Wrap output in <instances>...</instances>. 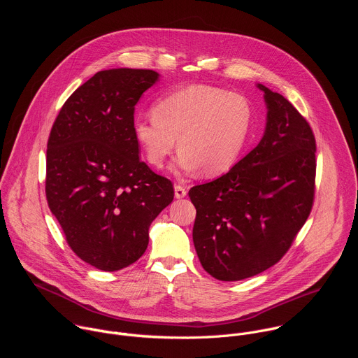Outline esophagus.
Returning a JSON list of instances; mask_svg holds the SVG:
<instances>
[{
    "label": "esophagus",
    "instance_id": "obj_1",
    "mask_svg": "<svg viewBox=\"0 0 358 358\" xmlns=\"http://www.w3.org/2000/svg\"><path fill=\"white\" fill-rule=\"evenodd\" d=\"M185 195H187V189H185L182 185H176V187H174V196H176L177 199L184 198Z\"/></svg>",
    "mask_w": 358,
    "mask_h": 358
}]
</instances>
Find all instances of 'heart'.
Wrapping results in <instances>:
<instances>
[{
	"label": "heart",
	"instance_id": "heart-1",
	"mask_svg": "<svg viewBox=\"0 0 358 358\" xmlns=\"http://www.w3.org/2000/svg\"><path fill=\"white\" fill-rule=\"evenodd\" d=\"M152 113L134 119V138L155 167L164 164L178 138L181 150L171 166L177 174L227 173L236 163L252 123L245 97L214 86L173 92L157 100Z\"/></svg>",
	"mask_w": 358,
	"mask_h": 358
}]
</instances>
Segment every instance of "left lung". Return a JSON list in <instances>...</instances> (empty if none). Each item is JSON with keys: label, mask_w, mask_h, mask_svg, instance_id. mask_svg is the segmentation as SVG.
Masks as SVG:
<instances>
[{"label": "left lung", "mask_w": 358, "mask_h": 358, "mask_svg": "<svg viewBox=\"0 0 358 358\" xmlns=\"http://www.w3.org/2000/svg\"><path fill=\"white\" fill-rule=\"evenodd\" d=\"M265 133L222 177L195 185L192 241L211 276L236 282L258 275L287 252L315 196L316 140L306 119L262 83Z\"/></svg>", "instance_id": "left-lung-1"}]
</instances>
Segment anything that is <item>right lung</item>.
Segmentation results:
<instances>
[{"label":"right lung","mask_w":358,"mask_h":358,"mask_svg":"<svg viewBox=\"0 0 358 358\" xmlns=\"http://www.w3.org/2000/svg\"><path fill=\"white\" fill-rule=\"evenodd\" d=\"M150 69L100 71L65 101L46 150V199L72 250L105 272L145 252L151 222L171 203L170 180L138 159L134 106L159 82Z\"/></svg>","instance_id":"right-lung-1"}]
</instances>
